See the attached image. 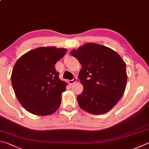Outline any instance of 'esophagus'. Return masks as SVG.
<instances>
[{
  "label": "esophagus",
  "mask_w": 149,
  "mask_h": 149,
  "mask_svg": "<svg viewBox=\"0 0 149 149\" xmlns=\"http://www.w3.org/2000/svg\"><path fill=\"white\" fill-rule=\"evenodd\" d=\"M76 81H77V78L74 77V78H73V79H72V80H68V83H69L70 85H72V84H74V82H76Z\"/></svg>",
  "instance_id": "esophagus-1"
}]
</instances>
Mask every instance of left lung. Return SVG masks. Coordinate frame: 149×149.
Returning <instances> with one entry per match:
<instances>
[{"label": "left lung", "instance_id": "left-lung-1", "mask_svg": "<svg viewBox=\"0 0 149 149\" xmlns=\"http://www.w3.org/2000/svg\"><path fill=\"white\" fill-rule=\"evenodd\" d=\"M70 53L82 65L79 78L84 89L77 96L80 108L93 114L107 113L126 89V63L112 49L94 43L86 44Z\"/></svg>", "mask_w": 149, "mask_h": 149}]
</instances>
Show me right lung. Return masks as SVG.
<instances>
[{
  "label": "right lung",
  "instance_id": "1",
  "mask_svg": "<svg viewBox=\"0 0 149 149\" xmlns=\"http://www.w3.org/2000/svg\"><path fill=\"white\" fill-rule=\"evenodd\" d=\"M67 52L65 48L41 47L27 52L13 69V89L26 110L36 115L54 113L59 107L67 83L59 78L55 64Z\"/></svg>",
  "mask_w": 149,
  "mask_h": 149
}]
</instances>
